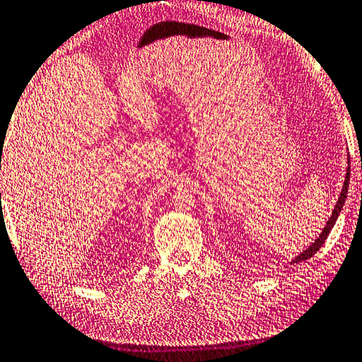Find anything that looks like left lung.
<instances>
[{
	"label": "left lung",
	"instance_id": "8db88e82",
	"mask_svg": "<svg viewBox=\"0 0 362 362\" xmlns=\"http://www.w3.org/2000/svg\"><path fill=\"white\" fill-rule=\"evenodd\" d=\"M348 163H349V162H348ZM348 186H349V166L346 168V176H344V182H343L341 194H340V197H338V202H337V205H335V209H333L332 216L329 218V221H327L325 228H324V230H322V233L319 235V238L315 239V243L310 244V246H309L308 249H305V251H303L301 254H299L298 257H294L291 264H298V262H303V260H308V259H310V257H313V255H314L317 251H319V249H320L322 246H324V243H325L327 236L330 235L332 228L335 226V221H337V218H338V215H340V212H341V209H343V205H344V200H346Z\"/></svg>",
	"mask_w": 362,
	"mask_h": 362
}]
</instances>
